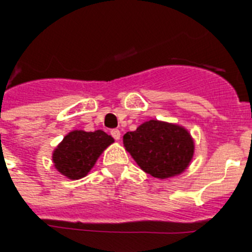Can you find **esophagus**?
Masks as SVG:
<instances>
[{
  "mask_svg": "<svg viewBox=\"0 0 252 252\" xmlns=\"http://www.w3.org/2000/svg\"><path fill=\"white\" fill-rule=\"evenodd\" d=\"M111 135H113L114 139H117V141H119L120 139V132L118 130V129H113V130H111Z\"/></svg>",
  "mask_w": 252,
  "mask_h": 252,
  "instance_id": "34e87169",
  "label": "esophagus"
}]
</instances>
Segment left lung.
<instances>
[{
  "label": "left lung",
  "mask_w": 252,
  "mask_h": 252,
  "mask_svg": "<svg viewBox=\"0 0 252 252\" xmlns=\"http://www.w3.org/2000/svg\"><path fill=\"white\" fill-rule=\"evenodd\" d=\"M123 144L144 172L161 180L183 174L195 152L194 139L185 126L157 119L126 132Z\"/></svg>",
  "instance_id": "left-lung-1"
}]
</instances>
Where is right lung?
Segmentation results:
<instances>
[{
  "mask_svg": "<svg viewBox=\"0 0 252 252\" xmlns=\"http://www.w3.org/2000/svg\"><path fill=\"white\" fill-rule=\"evenodd\" d=\"M114 143L111 135L102 130H72L64 135L52 153L56 170L69 180L85 178L106 148Z\"/></svg>",
  "mask_w": 252,
  "mask_h": 252,
  "instance_id": "obj_1",
  "label": "right lung"
}]
</instances>
